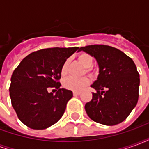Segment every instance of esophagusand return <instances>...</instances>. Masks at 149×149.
I'll return each mask as SVG.
<instances>
[{"label": "esophagus", "instance_id": "obj_1", "mask_svg": "<svg viewBox=\"0 0 149 149\" xmlns=\"http://www.w3.org/2000/svg\"><path fill=\"white\" fill-rule=\"evenodd\" d=\"M81 94V92H77V91H73V95L74 96H77V95H80Z\"/></svg>", "mask_w": 149, "mask_h": 149}]
</instances>
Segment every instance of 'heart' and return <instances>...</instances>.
Returning <instances> with one entry per match:
<instances>
[{
    "label": "heart",
    "mask_w": 149,
    "mask_h": 149,
    "mask_svg": "<svg viewBox=\"0 0 149 149\" xmlns=\"http://www.w3.org/2000/svg\"><path fill=\"white\" fill-rule=\"evenodd\" d=\"M78 60L82 65L85 67V71L87 72H92V66L93 65L94 59L93 56H91L86 52H82L78 56ZM68 71V61L66 60L61 68V73L62 76H66ZM89 84V80L87 77L77 78L73 77H69L66 78L64 82L63 85L65 88H68L72 91H81L84 89V88Z\"/></svg>",
    "instance_id": "heart-1"
}]
</instances>
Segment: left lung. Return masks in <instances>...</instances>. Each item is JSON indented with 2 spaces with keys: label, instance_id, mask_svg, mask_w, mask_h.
<instances>
[{
  "label": "left lung",
  "instance_id": "1",
  "mask_svg": "<svg viewBox=\"0 0 149 149\" xmlns=\"http://www.w3.org/2000/svg\"><path fill=\"white\" fill-rule=\"evenodd\" d=\"M94 56L99 65V76L91 86L92 100L85 104V111L93 121L115 125L127 118L139 98L140 75L133 61L125 53L104 45L81 47Z\"/></svg>",
  "mask_w": 149,
  "mask_h": 149
}]
</instances>
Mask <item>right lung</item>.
<instances>
[{"mask_svg": "<svg viewBox=\"0 0 149 149\" xmlns=\"http://www.w3.org/2000/svg\"><path fill=\"white\" fill-rule=\"evenodd\" d=\"M77 50L79 47L40 49L25 56L15 68L9 86L12 106L29 128L45 129L62 117L72 92L61 88V68ZM50 87L55 88L56 94L48 93Z\"/></svg>", "mask_w": 149, "mask_h": 149, "instance_id": "right-lung-1", "label": "right lung"}]
</instances>
